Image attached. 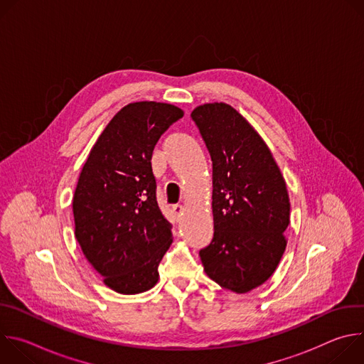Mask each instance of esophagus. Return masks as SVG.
Returning <instances> with one entry per match:
<instances>
[{"mask_svg":"<svg viewBox=\"0 0 364 364\" xmlns=\"http://www.w3.org/2000/svg\"><path fill=\"white\" fill-rule=\"evenodd\" d=\"M183 210H184V207H183L181 204H174V205H173V213H174L176 216L183 215Z\"/></svg>","mask_w":364,"mask_h":364,"instance_id":"1","label":"esophagus"}]
</instances>
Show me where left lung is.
I'll return each mask as SVG.
<instances>
[{"label":"left lung","mask_w":364,"mask_h":364,"mask_svg":"<svg viewBox=\"0 0 364 364\" xmlns=\"http://www.w3.org/2000/svg\"><path fill=\"white\" fill-rule=\"evenodd\" d=\"M213 166L212 242L198 255L205 274L245 294L271 278L284 255L291 204L264 139L226 103L191 112Z\"/></svg>","instance_id":"left-lung-1"}]
</instances>
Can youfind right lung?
<instances>
[{
  "label": "right lung",
  "instance_id": "right-lung-1",
  "mask_svg": "<svg viewBox=\"0 0 364 364\" xmlns=\"http://www.w3.org/2000/svg\"><path fill=\"white\" fill-rule=\"evenodd\" d=\"M183 115L168 103H129L103 129L82 168L73 197L75 235L103 282L119 294L157 284L173 242V226L157 203L151 157Z\"/></svg>",
  "mask_w": 364,
  "mask_h": 364
}]
</instances>
